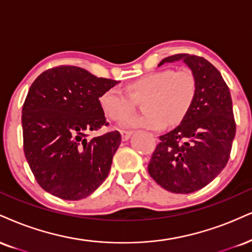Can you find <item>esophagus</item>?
Returning <instances> with one entry per match:
<instances>
[{
    "instance_id": "esophagus-1",
    "label": "esophagus",
    "mask_w": 252,
    "mask_h": 252,
    "mask_svg": "<svg viewBox=\"0 0 252 252\" xmlns=\"http://www.w3.org/2000/svg\"><path fill=\"white\" fill-rule=\"evenodd\" d=\"M131 134H132L131 131H126V130H122V131H121V136H122L123 141H128Z\"/></svg>"
}]
</instances>
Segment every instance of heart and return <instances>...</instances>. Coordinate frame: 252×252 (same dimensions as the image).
I'll list each match as a JSON object with an SVG mask.
<instances>
[{"instance_id":"1","label":"heart","mask_w":252,"mask_h":252,"mask_svg":"<svg viewBox=\"0 0 252 252\" xmlns=\"http://www.w3.org/2000/svg\"><path fill=\"white\" fill-rule=\"evenodd\" d=\"M126 90L128 95L117 88L101 94L98 102L104 114L121 121L135 110L136 102L144 99L142 110L145 115L126 118L122 126L159 130L166 124H180L188 116L196 99L197 81L190 69H163L130 82Z\"/></svg>"}]
</instances>
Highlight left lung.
Returning <instances> with one entry per match:
<instances>
[{
	"label": "left lung",
	"instance_id": "8db88e82",
	"mask_svg": "<svg viewBox=\"0 0 252 252\" xmlns=\"http://www.w3.org/2000/svg\"><path fill=\"white\" fill-rule=\"evenodd\" d=\"M182 61L195 75L197 95L177 128L159 136L148 164L157 184L175 193H190L215 180L228 163L236 135L230 90L220 72L203 57L178 54L164 63Z\"/></svg>",
	"mask_w": 252,
	"mask_h": 252
}]
</instances>
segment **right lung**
I'll list each match as a JSON object with an SVG mask.
<instances>
[{"label": "right lung", "instance_id": "1", "mask_svg": "<svg viewBox=\"0 0 252 252\" xmlns=\"http://www.w3.org/2000/svg\"><path fill=\"white\" fill-rule=\"evenodd\" d=\"M120 82L62 65L42 72L22 108L23 149L42 189L68 201L92 195L110 171L118 131L87 139L105 124L98 98Z\"/></svg>", "mask_w": 252, "mask_h": 252}]
</instances>
